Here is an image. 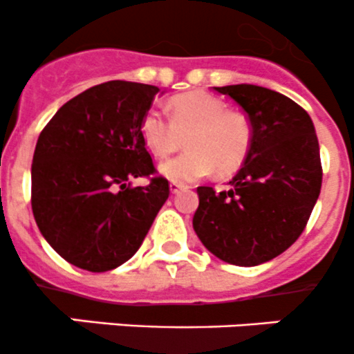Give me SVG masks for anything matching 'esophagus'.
<instances>
[{
  "instance_id": "esophagus-1",
  "label": "esophagus",
  "mask_w": 354,
  "mask_h": 354,
  "mask_svg": "<svg viewBox=\"0 0 354 354\" xmlns=\"http://www.w3.org/2000/svg\"><path fill=\"white\" fill-rule=\"evenodd\" d=\"M182 187H184L182 184H177V182H170V192H172V194H177V192L180 191Z\"/></svg>"
}]
</instances>
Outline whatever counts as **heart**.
I'll return each mask as SVG.
<instances>
[{"label": "heart", "instance_id": "heart-1", "mask_svg": "<svg viewBox=\"0 0 354 354\" xmlns=\"http://www.w3.org/2000/svg\"><path fill=\"white\" fill-rule=\"evenodd\" d=\"M170 117L158 106L146 110L141 136L158 158L172 155L185 139L189 151L160 165V172L177 184L201 180L218 172L230 176L243 167L253 142V129L243 113L227 111V104L203 91L170 100Z\"/></svg>", "mask_w": 354, "mask_h": 354}]
</instances>
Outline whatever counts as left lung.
I'll list each match as a JSON object with an SVG mask.
<instances>
[{
  "mask_svg": "<svg viewBox=\"0 0 354 354\" xmlns=\"http://www.w3.org/2000/svg\"><path fill=\"white\" fill-rule=\"evenodd\" d=\"M248 113L250 155L227 191L198 187L192 227L209 253L239 267L270 261L306 227L322 187L310 115L277 91L253 84L215 87Z\"/></svg>",
  "mask_w": 354,
  "mask_h": 354,
  "instance_id": "8db88e82",
  "label": "left lung"
}]
</instances>
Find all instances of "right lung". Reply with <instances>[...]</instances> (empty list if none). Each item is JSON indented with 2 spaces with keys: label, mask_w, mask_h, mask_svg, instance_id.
I'll return each mask as SVG.
<instances>
[{
  "label": "right lung",
  "mask_w": 354,
  "mask_h": 354,
  "mask_svg": "<svg viewBox=\"0 0 354 354\" xmlns=\"http://www.w3.org/2000/svg\"><path fill=\"white\" fill-rule=\"evenodd\" d=\"M158 87L110 80L66 101L37 139L32 158V213L62 258L108 272L134 257L170 194L141 136V118Z\"/></svg>",
  "instance_id": "1"
}]
</instances>
